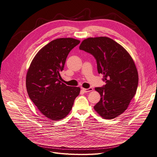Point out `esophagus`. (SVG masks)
Returning a JSON list of instances; mask_svg holds the SVG:
<instances>
[{"label":"esophagus","instance_id":"1","mask_svg":"<svg viewBox=\"0 0 157 157\" xmlns=\"http://www.w3.org/2000/svg\"><path fill=\"white\" fill-rule=\"evenodd\" d=\"M82 90H84L85 93H88V92H90V91H93V88L90 87L89 89H85V88H82Z\"/></svg>","mask_w":157,"mask_h":157}]
</instances>
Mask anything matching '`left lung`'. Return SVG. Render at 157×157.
I'll return each mask as SVG.
<instances>
[{
    "mask_svg": "<svg viewBox=\"0 0 157 157\" xmlns=\"http://www.w3.org/2000/svg\"><path fill=\"white\" fill-rule=\"evenodd\" d=\"M79 49L93 54L98 71L106 84L96 87L101 99L94 106L105 119H113L124 113L134 98L138 85V72L134 61L122 46L107 36L89 37Z\"/></svg>",
    "mask_w": 157,
    "mask_h": 157,
    "instance_id": "8db88e82",
    "label": "left lung"
}]
</instances>
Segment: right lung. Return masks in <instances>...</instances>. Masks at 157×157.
Here are the masks:
<instances>
[{"instance_id": "obj_1", "label": "right lung", "mask_w": 157, "mask_h": 157, "mask_svg": "<svg viewBox=\"0 0 157 157\" xmlns=\"http://www.w3.org/2000/svg\"><path fill=\"white\" fill-rule=\"evenodd\" d=\"M80 42L73 38L52 40L36 54L28 70V94L40 112L53 121L68 115L80 93V87L61 82L59 73L69 52Z\"/></svg>"}]
</instances>
